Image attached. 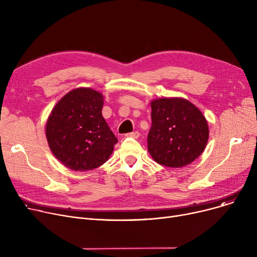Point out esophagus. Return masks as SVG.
Here are the masks:
<instances>
[{
  "instance_id": "obj_1",
  "label": "esophagus",
  "mask_w": 257,
  "mask_h": 257,
  "mask_svg": "<svg viewBox=\"0 0 257 257\" xmlns=\"http://www.w3.org/2000/svg\"><path fill=\"white\" fill-rule=\"evenodd\" d=\"M127 136L130 137V138H133V139H139L140 138V132L139 131H134V132L128 133Z\"/></svg>"
}]
</instances>
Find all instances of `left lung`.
I'll use <instances>...</instances> for the list:
<instances>
[{"instance_id":"left-lung-1","label":"left lung","mask_w":257,"mask_h":257,"mask_svg":"<svg viewBox=\"0 0 257 257\" xmlns=\"http://www.w3.org/2000/svg\"><path fill=\"white\" fill-rule=\"evenodd\" d=\"M152 126L148 151L157 164L182 168L204 151L209 138L205 116L183 98H159L151 101Z\"/></svg>"}]
</instances>
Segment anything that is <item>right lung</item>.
<instances>
[{"label": "right lung", "mask_w": 257, "mask_h": 257, "mask_svg": "<svg viewBox=\"0 0 257 257\" xmlns=\"http://www.w3.org/2000/svg\"><path fill=\"white\" fill-rule=\"evenodd\" d=\"M104 96L78 87L57 102L46 125L50 150L72 171L86 172L105 164L117 143L102 115Z\"/></svg>", "instance_id": "1"}]
</instances>
